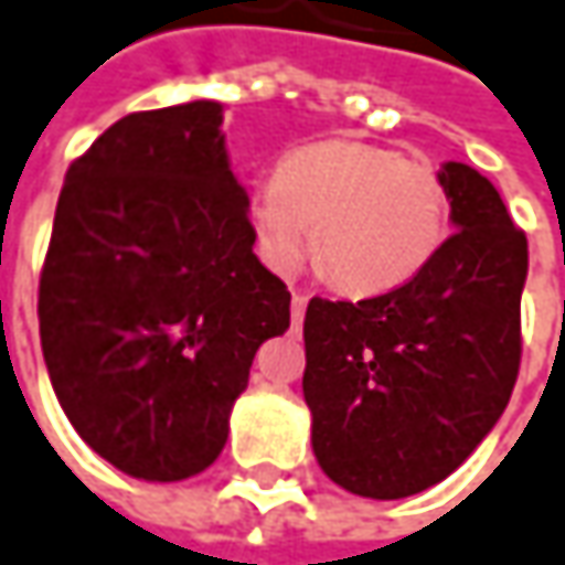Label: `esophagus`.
Listing matches in <instances>:
<instances>
[{
    "label": "esophagus",
    "mask_w": 565,
    "mask_h": 565,
    "mask_svg": "<svg viewBox=\"0 0 565 565\" xmlns=\"http://www.w3.org/2000/svg\"><path fill=\"white\" fill-rule=\"evenodd\" d=\"M303 313H307V297L303 294H294L290 297V317H294V323H300Z\"/></svg>",
    "instance_id": "1"
}]
</instances>
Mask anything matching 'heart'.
<instances>
[{
	"mask_svg": "<svg viewBox=\"0 0 565 565\" xmlns=\"http://www.w3.org/2000/svg\"><path fill=\"white\" fill-rule=\"evenodd\" d=\"M245 220L275 275H297L320 232L327 278L369 297L414 281L434 262L449 232V193L427 161L330 138L287 154L278 178L248 193Z\"/></svg>",
	"mask_w": 565,
	"mask_h": 565,
	"instance_id": "heart-1",
	"label": "heart"
}]
</instances>
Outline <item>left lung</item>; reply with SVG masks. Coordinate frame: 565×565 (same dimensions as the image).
Wrapping results in <instances>:
<instances>
[{
	"mask_svg": "<svg viewBox=\"0 0 565 565\" xmlns=\"http://www.w3.org/2000/svg\"><path fill=\"white\" fill-rule=\"evenodd\" d=\"M439 178L456 232L379 297H313L303 401L313 456L352 494L394 501L456 472L504 414L521 369L527 235L469 164Z\"/></svg>",
	"mask_w": 565,
	"mask_h": 565,
	"instance_id": "obj_1",
	"label": "left lung"
}]
</instances>
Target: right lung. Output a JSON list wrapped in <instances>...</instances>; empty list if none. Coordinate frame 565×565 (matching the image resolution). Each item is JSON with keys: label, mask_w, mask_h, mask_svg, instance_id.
Masks as SVG:
<instances>
[{"label": "right lung", "mask_w": 565, "mask_h": 565, "mask_svg": "<svg viewBox=\"0 0 565 565\" xmlns=\"http://www.w3.org/2000/svg\"><path fill=\"white\" fill-rule=\"evenodd\" d=\"M210 99L131 113L71 164L38 284L41 349L83 443L145 482L226 446L290 290L252 252L245 190Z\"/></svg>", "instance_id": "1"}]
</instances>
